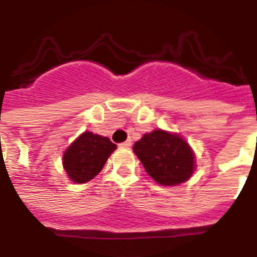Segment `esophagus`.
<instances>
[{
	"mask_svg": "<svg viewBox=\"0 0 257 257\" xmlns=\"http://www.w3.org/2000/svg\"><path fill=\"white\" fill-rule=\"evenodd\" d=\"M119 147H121V148H130L131 142H128V140H127V142L121 143V144H119Z\"/></svg>",
	"mask_w": 257,
	"mask_h": 257,
	"instance_id": "34e87169",
	"label": "esophagus"
}]
</instances>
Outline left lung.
I'll list each match as a JSON object with an SVG mask.
<instances>
[{
  "label": "left lung",
  "instance_id": "1",
  "mask_svg": "<svg viewBox=\"0 0 257 257\" xmlns=\"http://www.w3.org/2000/svg\"><path fill=\"white\" fill-rule=\"evenodd\" d=\"M133 151L149 176L163 187L185 183L196 170L194 152L180 134L153 130L144 134Z\"/></svg>",
  "mask_w": 257,
  "mask_h": 257
}]
</instances>
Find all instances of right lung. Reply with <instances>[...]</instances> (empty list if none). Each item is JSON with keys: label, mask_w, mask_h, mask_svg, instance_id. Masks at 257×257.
<instances>
[{"label": "right lung", "mask_w": 257, "mask_h": 257, "mask_svg": "<svg viewBox=\"0 0 257 257\" xmlns=\"http://www.w3.org/2000/svg\"><path fill=\"white\" fill-rule=\"evenodd\" d=\"M117 149L110 139L85 131L65 149L63 167L67 176L77 184H85L103 170L109 156Z\"/></svg>", "instance_id": "right-lung-1"}]
</instances>
